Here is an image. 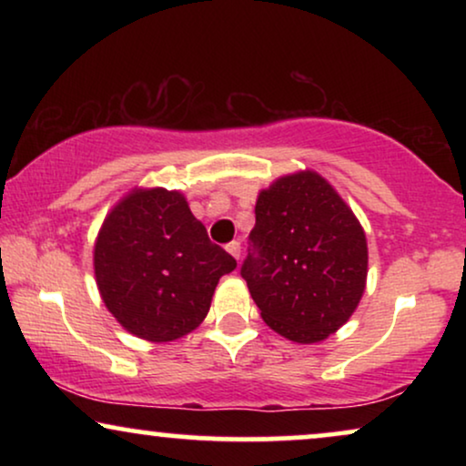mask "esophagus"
Returning <instances> with one entry per match:
<instances>
[{"mask_svg": "<svg viewBox=\"0 0 466 466\" xmlns=\"http://www.w3.org/2000/svg\"><path fill=\"white\" fill-rule=\"evenodd\" d=\"M227 252L233 254V257L239 260V241H231V244H227Z\"/></svg>", "mask_w": 466, "mask_h": 466, "instance_id": "obj_1", "label": "esophagus"}]
</instances>
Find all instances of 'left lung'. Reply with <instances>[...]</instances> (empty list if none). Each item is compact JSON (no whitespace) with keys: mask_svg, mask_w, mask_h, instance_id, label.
I'll return each instance as SVG.
<instances>
[{"mask_svg":"<svg viewBox=\"0 0 466 466\" xmlns=\"http://www.w3.org/2000/svg\"><path fill=\"white\" fill-rule=\"evenodd\" d=\"M241 278L260 316L286 339L318 343L343 327L367 284L359 218L316 171L260 190Z\"/></svg>","mask_w":466,"mask_h":466,"instance_id":"8db88e82","label":"left lung"}]
</instances>
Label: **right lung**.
<instances>
[{"mask_svg": "<svg viewBox=\"0 0 466 466\" xmlns=\"http://www.w3.org/2000/svg\"><path fill=\"white\" fill-rule=\"evenodd\" d=\"M95 279L110 314L139 339L174 341L208 316L238 263L209 241L177 190L133 188L99 228Z\"/></svg>", "mask_w": 466, "mask_h": 466, "instance_id": "1", "label": "right lung"}]
</instances>
